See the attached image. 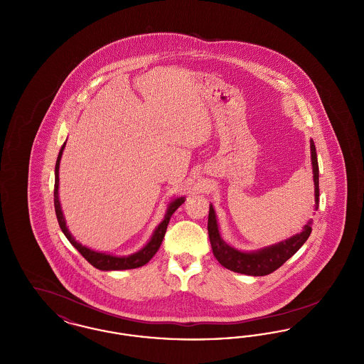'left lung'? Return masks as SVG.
Returning a JSON list of instances; mask_svg holds the SVG:
<instances>
[{
  "mask_svg": "<svg viewBox=\"0 0 364 364\" xmlns=\"http://www.w3.org/2000/svg\"><path fill=\"white\" fill-rule=\"evenodd\" d=\"M311 162L312 173H314V186H315V206H319V168L315 146L311 140ZM208 237L211 242L213 254L217 260L232 272L248 274V276H266L277 270L287 260L299 251V248L307 242L311 235V221L303 228L301 233L294 235V237L278 242L276 245H270L267 248H262L255 252H242L232 247H229L220 236L218 225L215 220L214 208L210 205L208 223Z\"/></svg>",
  "mask_w": 364,
  "mask_h": 364,
  "instance_id": "8db88e82",
  "label": "left lung"
}]
</instances>
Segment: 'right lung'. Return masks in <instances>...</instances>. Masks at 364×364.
Segmentation results:
<instances>
[{
  "mask_svg": "<svg viewBox=\"0 0 364 364\" xmlns=\"http://www.w3.org/2000/svg\"><path fill=\"white\" fill-rule=\"evenodd\" d=\"M65 147V143L63 144L58 156H57V162H55V181H54V210H55V215H57V221L58 225L61 228V230L64 232V235L67 236V239L70 240V244L85 257L87 262H90L94 267L100 269V270H127V269H136L143 264H146L149 260L151 259L156 254V251L159 250V245L164 240V236L166 233V228L171 221V217L177 208H180L184 203V198H177L173 202L169 205L166 215L164 218V221L158 225V228L151 237V240L146 244V247H143L136 254H132L129 257H113L109 254L104 252H97L92 251L90 248H87L85 245H82L80 242H75V239L72 237V235L68 230V228L65 225V220L61 211L60 206V200H58V168H60V161L63 156V150Z\"/></svg>",
  "mask_w": 364,
  "mask_h": 364,
  "instance_id": "1",
  "label": "right lung"
}]
</instances>
